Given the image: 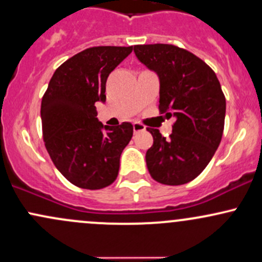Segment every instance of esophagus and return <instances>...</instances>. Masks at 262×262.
<instances>
[{"label": "esophagus", "instance_id": "esophagus-1", "mask_svg": "<svg viewBox=\"0 0 262 262\" xmlns=\"http://www.w3.org/2000/svg\"><path fill=\"white\" fill-rule=\"evenodd\" d=\"M133 130L134 132H143V130H145V126L143 125L142 123L134 122L133 123Z\"/></svg>", "mask_w": 262, "mask_h": 262}]
</instances>
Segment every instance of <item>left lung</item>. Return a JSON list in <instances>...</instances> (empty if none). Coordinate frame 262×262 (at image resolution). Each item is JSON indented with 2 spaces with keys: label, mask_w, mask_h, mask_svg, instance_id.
<instances>
[{
  "label": "left lung",
  "mask_w": 262,
  "mask_h": 262,
  "mask_svg": "<svg viewBox=\"0 0 262 262\" xmlns=\"http://www.w3.org/2000/svg\"><path fill=\"white\" fill-rule=\"evenodd\" d=\"M134 52L159 76L160 114L175 118L169 138L146 128L153 136L145 154L149 174L164 185H183L201 174L220 144L225 96L215 72L191 52L164 43L137 45Z\"/></svg>",
  "instance_id": "obj_1"
}]
</instances>
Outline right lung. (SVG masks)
Here are the masks:
<instances>
[{
	"mask_svg": "<svg viewBox=\"0 0 262 262\" xmlns=\"http://www.w3.org/2000/svg\"><path fill=\"white\" fill-rule=\"evenodd\" d=\"M133 46H98L74 54L53 73L41 103L46 149L56 168L73 185L98 190L118 177L123 149L133 125H103L97 102H105V83Z\"/></svg>",
	"mask_w": 262,
	"mask_h": 262,
	"instance_id": "1",
	"label": "right lung"
}]
</instances>
